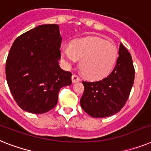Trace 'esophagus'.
<instances>
[{
  "label": "esophagus",
  "instance_id": "obj_1",
  "mask_svg": "<svg viewBox=\"0 0 151 151\" xmlns=\"http://www.w3.org/2000/svg\"><path fill=\"white\" fill-rule=\"evenodd\" d=\"M80 78L78 77V75H76V74H73L72 75V81H73V83H76V82H78L80 81Z\"/></svg>",
  "mask_w": 151,
  "mask_h": 151
}]
</instances>
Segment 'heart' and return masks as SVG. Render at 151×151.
Returning a JSON list of instances; mask_svg holds the SVG:
<instances>
[{
    "label": "heart",
    "instance_id": "1",
    "mask_svg": "<svg viewBox=\"0 0 151 151\" xmlns=\"http://www.w3.org/2000/svg\"><path fill=\"white\" fill-rule=\"evenodd\" d=\"M61 61L65 67L70 68L78 60L87 78H103L109 74L119 56L118 49L110 42L95 36L73 40L70 46L60 50Z\"/></svg>",
    "mask_w": 151,
    "mask_h": 151
}]
</instances>
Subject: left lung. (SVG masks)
I'll use <instances>...</instances> for the list:
<instances>
[{
	"instance_id": "obj_1",
	"label": "left lung",
	"mask_w": 151,
	"mask_h": 151,
	"mask_svg": "<svg viewBox=\"0 0 151 151\" xmlns=\"http://www.w3.org/2000/svg\"><path fill=\"white\" fill-rule=\"evenodd\" d=\"M134 77L132 56L120 43L116 67L109 75L98 81H82L84 90L81 106L94 118H104L117 113L129 96Z\"/></svg>"
}]
</instances>
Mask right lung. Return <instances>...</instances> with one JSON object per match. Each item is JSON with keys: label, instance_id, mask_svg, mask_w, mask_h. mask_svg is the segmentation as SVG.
Returning a JSON list of instances; mask_svg holds the SVG:
<instances>
[{"label": "right lung", "instance_id": "right-lung-1", "mask_svg": "<svg viewBox=\"0 0 151 151\" xmlns=\"http://www.w3.org/2000/svg\"><path fill=\"white\" fill-rule=\"evenodd\" d=\"M61 42L55 24L39 25L14 40L6 61V79L24 111L42 114L52 109L60 89L72 84V73L59 66Z\"/></svg>", "mask_w": 151, "mask_h": 151}]
</instances>
